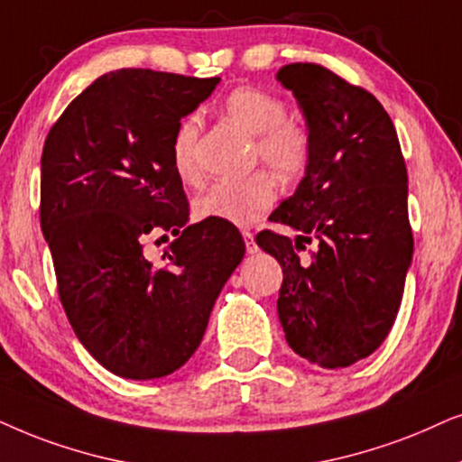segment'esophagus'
<instances>
[{"mask_svg":"<svg viewBox=\"0 0 462 462\" xmlns=\"http://www.w3.org/2000/svg\"><path fill=\"white\" fill-rule=\"evenodd\" d=\"M243 238H245V245H247V254H255L257 245H255L254 232H243Z\"/></svg>","mask_w":462,"mask_h":462,"instance_id":"34e87169","label":"esophagus"}]
</instances>
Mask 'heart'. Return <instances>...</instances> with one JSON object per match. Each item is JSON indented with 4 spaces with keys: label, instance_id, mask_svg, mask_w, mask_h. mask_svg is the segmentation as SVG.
Instances as JSON below:
<instances>
[{
    "label": "heart",
    "instance_id": "obj_1",
    "mask_svg": "<svg viewBox=\"0 0 462 462\" xmlns=\"http://www.w3.org/2000/svg\"><path fill=\"white\" fill-rule=\"evenodd\" d=\"M224 112L235 125L249 134H255V156L273 169L282 180L298 177L310 160V137L295 122L287 120V107L279 97L262 88H238L230 92L224 103ZM200 122L188 116L177 126L171 160L181 181L199 180V145ZM276 202V186L273 177L251 173L243 180H226L208 186L194 200V213L199 219H219L232 226H251L262 219Z\"/></svg>",
    "mask_w": 462,
    "mask_h": 462
}]
</instances>
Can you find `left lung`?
Returning a JSON list of instances; mask_svg holds the SVG:
<instances>
[{
	"label": "left lung",
	"instance_id": "obj_1",
	"mask_svg": "<svg viewBox=\"0 0 462 462\" xmlns=\"http://www.w3.org/2000/svg\"><path fill=\"white\" fill-rule=\"evenodd\" d=\"M276 79L302 109L310 160L270 215L298 236L263 230L255 241L282 268L276 310L289 346L315 365L348 367L384 342L402 304L414 254L408 171L372 92L315 63L281 67Z\"/></svg>",
	"mask_w": 462,
	"mask_h": 462
}]
</instances>
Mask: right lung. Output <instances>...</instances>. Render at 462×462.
I'll use <instances>...</instances> for the list:
<instances>
[{"mask_svg":"<svg viewBox=\"0 0 462 462\" xmlns=\"http://www.w3.org/2000/svg\"><path fill=\"white\" fill-rule=\"evenodd\" d=\"M217 84L109 71L73 98L46 137L40 221L60 304L78 340L116 376L152 380L180 370L245 255L232 224H188L171 160L181 118ZM160 231L176 241L153 264L143 241Z\"/></svg>","mask_w":462,"mask_h":462,"instance_id":"add662e5","label":"right lung"}]
</instances>
